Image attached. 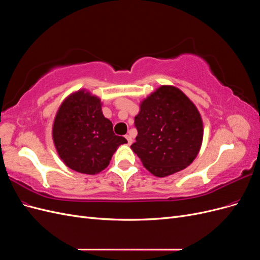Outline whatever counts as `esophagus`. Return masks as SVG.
<instances>
[{"label": "esophagus", "instance_id": "obj_1", "mask_svg": "<svg viewBox=\"0 0 260 260\" xmlns=\"http://www.w3.org/2000/svg\"><path fill=\"white\" fill-rule=\"evenodd\" d=\"M125 139H127V141H128V144L131 145V143H132V138H131V136L127 135V136H125Z\"/></svg>", "mask_w": 260, "mask_h": 260}]
</instances>
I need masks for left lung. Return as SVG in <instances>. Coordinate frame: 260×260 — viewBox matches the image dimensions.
<instances>
[{
  "instance_id": "obj_1",
  "label": "left lung",
  "mask_w": 260,
  "mask_h": 260,
  "mask_svg": "<svg viewBox=\"0 0 260 260\" xmlns=\"http://www.w3.org/2000/svg\"><path fill=\"white\" fill-rule=\"evenodd\" d=\"M131 145L152 175L165 178L185 169L199 155L204 137L198 107L175 85L164 84L140 103Z\"/></svg>"
}]
</instances>
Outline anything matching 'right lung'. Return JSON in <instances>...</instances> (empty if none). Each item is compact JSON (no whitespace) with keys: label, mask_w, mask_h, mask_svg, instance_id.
Returning <instances> with one entry per match:
<instances>
[{"label":"right lung","mask_w":260,"mask_h":260,"mask_svg":"<svg viewBox=\"0 0 260 260\" xmlns=\"http://www.w3.org/2000/svg\"><path fill=\"white\" fill-rule=\"evenodd\" d=\"M101 99L86 89L70 93L55 115L52 138L61 161L85 175L104 170L117 148L127 143L116 136L102 112Z\"/></svg>","instance_id":"right-lung-1"}]
</instances>
